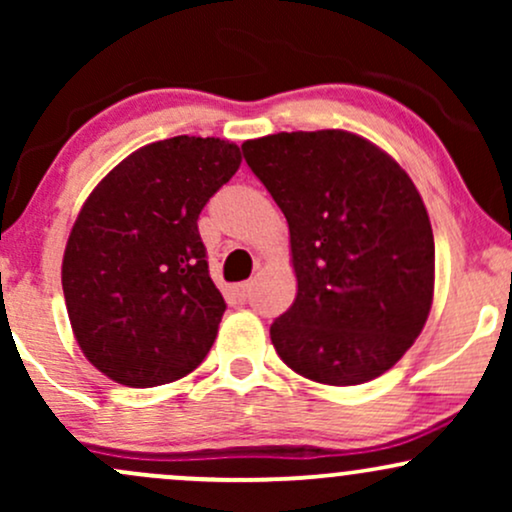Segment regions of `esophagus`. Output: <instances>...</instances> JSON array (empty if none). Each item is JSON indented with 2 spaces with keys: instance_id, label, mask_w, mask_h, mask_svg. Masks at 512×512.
<instances>
[{
  "instance_id": "obj_1",
  "label": "esophagus",
  "mask_w": 512,
  "mask_h": 512,
  "mask_svg": "<svg viewBox=\"0 0 512 512\" xmlns=\"http://www.w3.org/2000/svg\"><path fill=\"white\" fill-rule=\"evenodd\" d=\"M252 293V284L250 281H240V284L233 286V296L238 298V301H248Z\"/></svg>"
}]
</instances>
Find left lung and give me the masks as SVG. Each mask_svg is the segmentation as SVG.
<instances>
[{
  "label": "left lung",
  "instance_id": "1",
  "mask_svg": "<svg viewBox=\"0 0 512 512\" xmlns=\"http://www.w3.org/2000/svg\"><path fill=\"white\" fill-rule=\"evenodd\" d=\"M243 156L289 221L298 293L269 327L276 354L325 385L383 375L433 301L436 245L414 182L342 129L269 134Z\"/></svg>",
  "mask_w": 512,
  "mask_h": 512
}]
</instances>
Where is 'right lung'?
<instances>
[{
	"label": "right lung",
	"mask_w": 512,
	"mask_h": 512,
	"mask_svg": "<svg viewBox=\"0 0 512 512\" xmlns=\"http://www.w3.org/2000/svg\"><path fill=\"white\" fill-rule=\"evenodd\" d=\"M238 166L223 139H163L110 170L79 211L64 301L84 356L115 383H173L209 354L226 301L197 219Z\"/></svg>",
	"instance_id": "right-lung-1"
}]
</instances>
